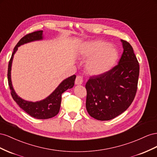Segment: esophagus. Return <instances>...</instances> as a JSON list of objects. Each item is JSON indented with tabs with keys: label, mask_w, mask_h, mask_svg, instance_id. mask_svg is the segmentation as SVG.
<instances>
[{
	"label": "esophagus",
	"mask_w": 157,
	"mask_h": 157,
	"mask_svg": "<svg viewBox=\"0 0 157 157\" xmlns=\"http://www.w3.org/2000/svg\"><path fill=\"white\" fill-rule=\"evenodd\" d=\"M75 83L76 85H81L83 83V77L81 75H78L75 78Z\"/></svg>",
	"instance_id": "1"
}]
</instances>
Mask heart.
<instances>
[{
	"label": "heart",
	"mask_w": 157,
	"mask_h": 157,
	"mask_svg": "<svg viewBox=\"0 0 157 157\" xmlns=\"http://www.w3.org/2000/svg\"><path fill=\"white\" fill-rule=\"evenodd\" d=\"M79 55L88 59L86 68L93 75L108 72L118 59V52L109 42L96 40L84 43L79 49Z\"/></svg>",
	"instance_id": "obj_1"
}]
</instances>
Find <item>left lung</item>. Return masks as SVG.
<instances>
[{
	"mask_svg": "<svg viewBox=\"0 0 157 157\" xmlns=\"http://www.w3.org/2000/svg\"><path fill=\"white\" fill-rule=\"evenodd\" d=\"M121 42L124 52L118 64L108 72L91 77L86 85L87 111L98 120H109L123 113L137 92L140 65L131 44Z\"/></svg>",
	"mask_w": 157,
	"mask_h": 157,
	"instance_id": "left-lung-1",
	"label": "left lung"
}]
</instances>
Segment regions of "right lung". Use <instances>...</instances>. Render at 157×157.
<instances>
[{
	"label": "right lung",
	"mask_w": 157,
	"mask_h": 157,
	"mask_svg": "<svg viewBox=\"0 0 157 157\" xmlns=\"http://www.w3.org/2000/svg\"><path fill=\"white\" fill-rule=\"evenodd\" d=\"M43 39V31L41 30L34 31V32L29 33L22 37L19 42L17 43L14 48V51H13L10 60L8 63L7 74L8 86L10 87L11 95L13 99L25 113L37 119H48L58 114L60 108L62 94L66 91L67 89H71L74 87L76 77L75 75H73L63 80L50 95L42 101L37 102L25 101L17 95L14 88H13L11 80V68L14 54L17 51V48L20 45L29 42L42 40Z\"/></svg>",
	"instance_id": "right-lung-1"
}]
</instances>
